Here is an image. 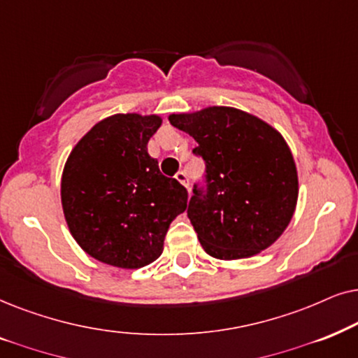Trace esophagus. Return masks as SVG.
Wrapping results in <instances>:
<instances>
[{"instance_id":"obj_1","label":"esophagus","mask_w":358,"mask_h":358,"mask_svg":"<svg viewBox=\"0 0 358 358\" xmlns=\"http://www.w3.org/2000/svg\"><path fill=\"white\" fill-rule=\"evenodd\" d=\"M175 178L178 180V182L182 183L183 187L188 188V185H189V183H188V176H187V173H185V171H178V173L175 175Z\"/></svg>"}]
</instances>
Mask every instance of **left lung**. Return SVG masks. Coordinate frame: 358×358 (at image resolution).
<instances>
[{
	"label": "left lung",
	"instance_id": "left-lung-1",
	"mask_svg": "<svg viewBox=\"0 0 358 358\" xmlns=\"http://www.w3.org/2000/svg\"><path fill=\"white\" fill-rule=\"evenodd\" d=\"M206 165L194 183L188 217L206 254L221 260L252 257L283 234L298 201L292 150L273 127L236 108L171 114Z\"/></svg>",
	"mask_w": 358,
	"mask_h": 358
}]
</instances>
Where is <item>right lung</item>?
Listing matches in <instances>:
<instances>
[{"label":"right lung","instance_id":"right-lung-1","mask_svg":"<svg viewBox=\"0 0 358 358\" xmlns=\"http://www.w3.org/2000/svg\"><path fill=\"white\" fill-rule=\"evenodd\" d=\"M160 124L155 114H114L93 126L66 159V224L78 245L103 264H152L164 250L170 222L187 209V188L162 175L147 152Z\"/></svg>","mask_w":358,"mask_h":358}]
</instances>
